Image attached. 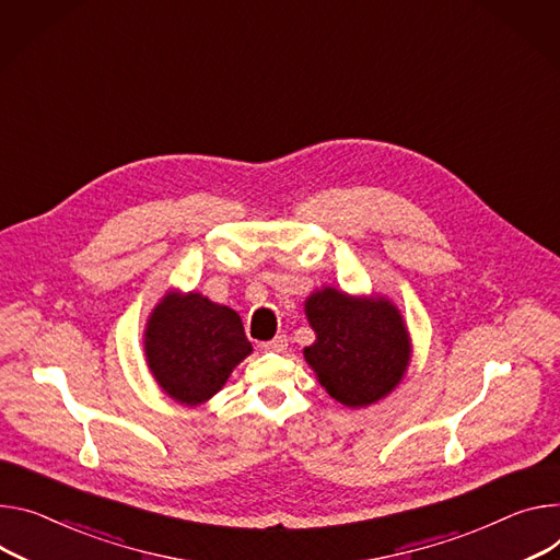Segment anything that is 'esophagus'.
Wrapping results in <instances>:
<instances>
[{
	"mask_svg": "<svg viewBox=\"0 0 560 560\" xmlns=\"http://www.w3.org/2000/svg\"><path fill=\"white\" fill-rule=\"evenodd\" d=\"M285 348H288V337L285 335H279V337L264 343V350H268V352H283Z\"/></svg>",
	"mask_w": 560,
	"mask_h": 560,
	"instance_id": "esophagus-1",
	"label": "esophagus"
}]
</instances>
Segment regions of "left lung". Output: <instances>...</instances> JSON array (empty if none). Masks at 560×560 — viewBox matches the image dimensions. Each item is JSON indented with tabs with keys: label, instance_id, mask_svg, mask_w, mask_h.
Returning <instances> with one entry per match:
<instances>
[{
	"label": "left lung",
	"instance_id": "1",
	"mask_svg": "<svg viewBox=\"0 0 560 560\" xmlns=\"http://www.w3.org/2000/svg\"><path fill=\"white\" fill-rule=\"evenodd\" d=\"M303 311L317 337L303 348V358L332 399L348 409H366L399 386L413 343L388 296L324 285L306 296Z\"/></svg>",
	"mask_w": 560,
	"mask_h": 560
}]
</instances>
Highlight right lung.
<instances>
[{
  "mask_svg": "<svg viewBox=\"0 0 560 560\" xmlns=\"http://www.w3.org/2000/svg\"><path fill=\"white\" fill-rule=\"evenodd\" d=\"M144 360L159 388L183 406L212 399L252 352L236 311L196 290H170L147 317Z\"/></svg>",
  "mask_w": 560,
  "mask_h": 560,
  "instance_id": "obj_1",
  "label": "right lung"
}]
</instances>
